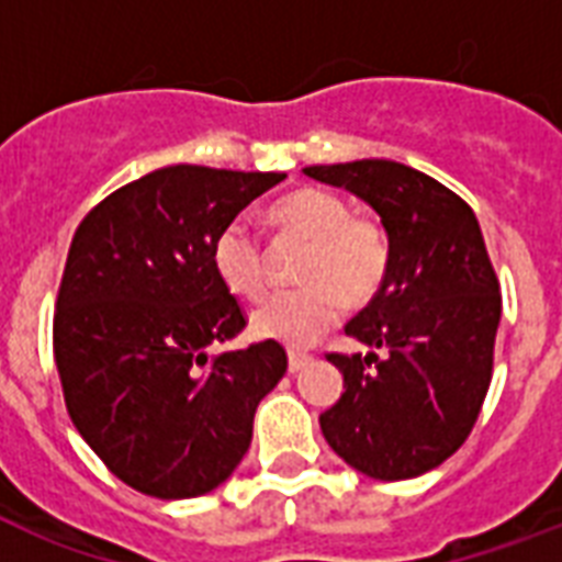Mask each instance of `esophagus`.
I'll return each mask as SVG.
<instances>
[{
  "mask_svg": "<svg viewBox=\"0 0 562 562\" xmlns=\"http://www.w3.org/2000/svg\"><path fill=\"white\" fill-rule=\"evenodd\" d=\"M306 364H312V356H308V352H297V350L289 352V370H291V373H300V370L306 368Z\"/></svg>",
  "mask_w": 562,
  "mask_h": 562,
  "instance_id": "1",
  "label": "esophagus"
}]
</instances>
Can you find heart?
Wrapping results in <instances>:
<instances>
[{
	"label": "heart",
	"instance_id": "heart-1",
	"mask_svg": "<svg viewBox=\"0 0 562 562\" xmlns=\"http://www.w3.org/2000/svg\"><path fill=\"white\" fill-rule=\"evenodd\" d=\"M282 233L308 241L300 265V289L277 291L250 315L262 341L308 347L338 324L344 300L364 306L382 291L391 271V238L375 218L350 215V203L329 189L303 187L271 206ZM212 268L224 289L256 300L265 291V256L245 221H229L212 238Z\"/></svg>",
	"mask_w": 562,
	"mask_h": 562
}]
</instances>
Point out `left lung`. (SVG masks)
I'll return each instance as SVG.
<instances>
[{
  "mask_svg": "<svg viewBox=\"0 0 562 562\" xmlns=\"http://www.w3.org/2000/svg\"><path fill=\"white\" fill-rule=\"evenodd\" d=\"M303 171L370 203L391 238L382 291L344 326L370 352L326 356L344 373V393L321 414V431L370 479H417L461 449L493 379L502 294L479 218L452 189L402 162Z\"/></svg>",
  "mask_w": 562,
  "mask_h": 562,
  "instance_id": "left-lung-1",
  "label": "left lung"
}]
</instances>
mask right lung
<instances>
[{"instance_id":"add662e5","label":"right lung","mask_w":562,"mask_h":562,"mask_svg":"<svg viewBox=\"0 0 562 562\" xmlns=\"http://www.w3.org/2000/svg\"><path fill=\"white\" fill-rule=\"evenodd\" d=\"M280 180L169 166L108 194L75 229L55 312L66 411L145 496L224 484L250 446L256 405L289 368L277 341L210 356L245 329L212 268V238Z\"/></svg>"}]
</instances>
